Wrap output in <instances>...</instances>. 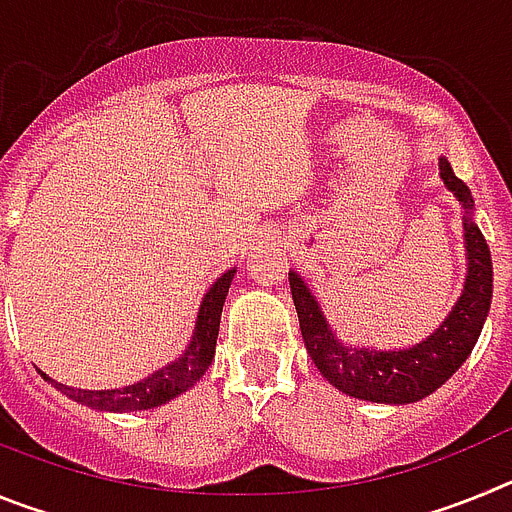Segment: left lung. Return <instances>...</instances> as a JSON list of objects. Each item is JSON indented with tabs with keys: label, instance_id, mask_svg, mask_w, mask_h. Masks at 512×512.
Wrapping results in <instances>:
<instances>
[{
	"label": "left lung",
	"instance_id": "8db88e82",
	"mask_svg": "<svg viewBox=\"0 0 512 512\" xmlns=\"http://www.w3.org/2000/svg\"><path fill=\"white\" fill-rule=\"evenodd\" d=\"M438 174L461 205L467 279L461 297L431 336L408 348L348 346L330 328L318 297L305 279L289 271V287L300 318L302 341L325 379L348 397L384 405H410L433 395L472 354L492 302V259L485 235L474 223L472 192L454 174L446 156L438 158Z\"/></svg>",
	"mask_w": 512,
	"mask_h": 512
}]
</instances>
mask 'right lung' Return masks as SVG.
<instances>
[{
  "label": "right lung",
  "instance_id": "obj_1",
  "mask_svg": "<svg viewBox=\"0 0 512 512\" xmlns=\"http://www.w3.org/2000/svg\"><path fill=\"white\" fill-rule=\"evenodd\" d=\"M235 271L238 269L233 266V269L225 271L223 277H217L215 284L207 289V295L202 297L200 312H197V320H194V330L187 348L174 361L161 366L158 372L148 374L146 379L117 387V390H76V387H69V384L56 382V379H51L40 369L38 374L45 382L53 384L58 392L69 397V400L87 405L92 410H104V413H135V410H151L158 408V405H166V402L179 397L182 392L192 390L194 384L202 379V374L207 372L212 359H215L220 315H223V302L228 297Z\"/></svg>",
  "mask_w": 512,
  "mask_h": 512
}]
</instances>
